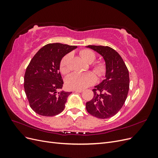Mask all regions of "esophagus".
Instances as JSON below:
<instances>
[{"mask_svg": "<svg viewBox=\"0 0 158 158\" xmlns=\"http://www.w3.org/2000/svg\"><path fill=\"white\" fill-rule=\"evenodd\" d=\"M74 92H78V93H81V92H83V90H82V89H76V90H74Z\"/></svg>", "mask_w": 158, "mask_h": 158, "instance_id": "obj_1", "label": "esophagus"}]
</instances>
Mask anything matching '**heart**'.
I'll use <instances>...</instances> for the list:
<instances>
[{
	"label": "heart",
	"mask_w": 158,
	"mask_h": 158,
	"mask_svg": "<svg viewBox=\"0 0 158 158\" xmlns=\"http://www.w3.org/2000/svg\"><path fill=\"white\" fill-rule=\"evenodd\" d=\"M80 56L88 63H92L95 59L94 52L89 49L81 51ZM72 54L68 53L63 57L60 63V70L62 74H66L69 73V63ZM93 70L99 76H102L106 72V66L102 63H98L93 66ZM66 85L70 89H82L86 88L96 82V76L93 73H74L66 78Z\"/></svg>",
	"instance_id": "obj_1"
}]
</instances>
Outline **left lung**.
I'll list each match as a JSON object with an SVG mask.
<instances>
[{
	"label": "left lung",
	"instance_id": "1",
	"mask_svg": "<svg viewBox=\"0 0 158 158\" xmlns=\"http://www.w3.org/2000/svg\"><path fill=\"white\" fill-rule=\"evenodd\" d=\"M103 56L106 63L105 79L93 89L94 98L85 104L87 111L99 118L116 114L125 103L129 89V73L122 57L108 46H86Z\"/></svg>",
	"mask_w": 158,
	"mask_h": 158
}]
</instances>
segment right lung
I'll return each mask as SVG.
<instances>
[{
	"mask_svg": "<svg viewBox=\"0 0 158 158\" xmlns=\"http://www.w3.org/2000/svg\"><path fill=\"white\" fill-rule=\"evenodd\" d=\"M77 46L49 44L37 51L28 64L24 75L25 92L31 108L38 114L55 116L63 111L72 92L62 90L60 73L63 57Z\"/></svg>",
	"mask_w": 158,
	"mask_h": 158,
	"instance_id": "add662e5",
	"label": "right lung"
}]
</instances>
